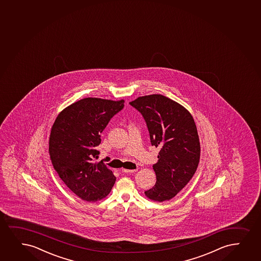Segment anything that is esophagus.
Returning <instances> with one entry per match:
<instances>
[{
  "mask_svg": "<svg viewBox=\"0 0 261 261\" xmlns=\"http://www.w3.org/2000/svg\"><path fill=\"white\" fill-rule=\"evenodd\" d=\"M136 171H137V169H135V170H127V169H122L123 172H125V173H133V172H135Z\"/></svg>",
  "mask_w": 261,
  "mask_h": 261,
  "instance_id": "obj_1",
  "label": "esophagus"
}]
</instances>
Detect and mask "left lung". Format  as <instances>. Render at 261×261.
Instances as JSON below:
<instances>
[{
  "label": "left lung",
  "mask_w": 261,
  "mask_h": 261,
  "mask_svg": "<svg viewBox=\"0 0 261 261\" xmlns=\"http://www.w3.org/2000/svg\"><path fill=\"white\" fill-rule=\"evenodd\" d=\"M129 103L142 113L152 146L160 149L153 165L156 182L145 195L159 202L171 200L191 180L200 162L194 119L185 107L161 94L140 97Z\"/></svg>",
  "instance_id": "left-lung-1"
}]
</instances>
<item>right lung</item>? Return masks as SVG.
<instances>
[{"label": "right lung", "mask_w": 261, "mask_h": 261, "mask_svg": "<svg viewBox=\"0 0 261 261\" xmlns=\"http://www.w3.org/2000/svg\"><path fill=\"white\" fill-rule=\"evenodd\" d=\"M124 100L86 97L59 113L51 126L49 154L59 177L82 200L95 202L109 194L116 177L103 161L94 163L100 135L124 107Z\"/></svg>", "instance_id": "add662e5"}]
</instances>
